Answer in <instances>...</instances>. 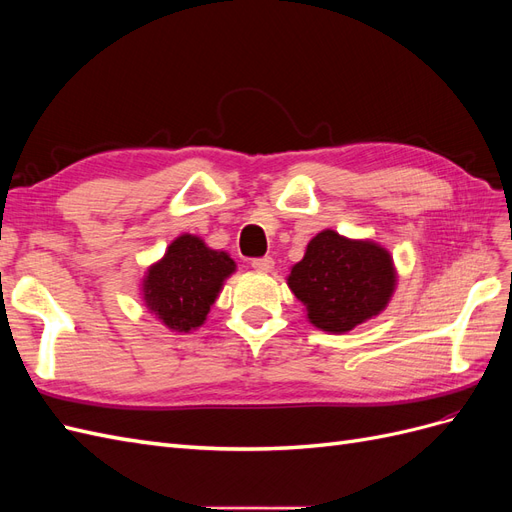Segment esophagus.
<instances>
[{"label":"esophagus","mask_w":512,"mask_h":512,"mask_svg":"<svg viewBox=\"0 0 512 512\" xmlns=\"http://www.w3.org/2000/svg\"><path fill=\"white\" fill-rule=\"evenodd\" d=\"M273 267H275V262H273L271 256L254 258V260H252V269H256V271H260V273H269V271H273Z\"/></svg>","instance_id":"obj_1"}]
</instances>
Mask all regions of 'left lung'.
Listing matches in <instances>:
<instances>
[{
  "label": "left lung",
  "instance_id": "8db88e82",
  "mask_svg": "<svg viewBox=\"0 0 512 512\" xmlns=\"http://www.w3.org/2000/svg\"><path fill=\"white\" fill-rule=\"evenodd\" d=\"M286 284L316 329L339 335L384 312L397 286V269L380 243L327 228L307 243Z\"/></svg>",
  "mask_w": 512,
  "mask_h": 512
}]
</instances>
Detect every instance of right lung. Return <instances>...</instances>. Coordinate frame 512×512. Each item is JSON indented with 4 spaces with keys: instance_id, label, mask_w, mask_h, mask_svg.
I'll return each mask as SVG.
<instances>
[{
    "instance_id": "right-lung-1",
    "label": "right lung",
    "mask_w": 512,
    "mask_h": 512,
    "mask_svg": "<svg viewBox=\"0 0 512 512\" xmlns=\"http://www.w3.org/2000/svg\"><path fill=\"white\" fill-rule=\"evenodd\" d=\"M235 271L228 252L211 250L200 237L183 232L147 269L141 284L145 307L168 331H196Z\"/></svg>"
}]
</instances>
